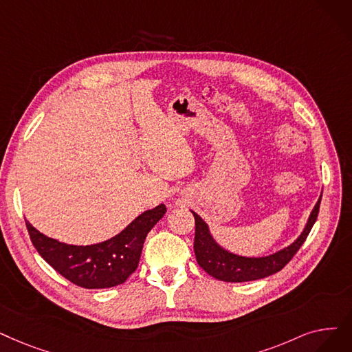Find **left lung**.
I'll list each match as a JSON object with an SVG mask.
<instances>
[{"label": "left lung", "mask_w": 352, "mask_h": 352, "mask_svg": "<svg viewBox=\"0 0 352 352\" xmlns=\"http://www.w3.org/2000/svg\"><path fill=\"white\" fill-rule=\"evenodd\" d=\"M320 198H322V194H320L319 200L316 201L314 210L311 211L309 219L307 224H305L302 233L294 243H290L289 246L272 254L257 257L241 256L220 246L211 236L208 224L198 216L197 212L191 210L195 219L194 253L197 263L200 265V267H203L210 276L223 282H249L263 279L270 276L273 273H278L290 262V258L296 254L303 241L307 240L311 228L314 227L318 217Z\"/></svg>", "instance_id": "left-lung-1"}]
</instances>
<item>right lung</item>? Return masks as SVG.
Returning <instances> with one entry per match:
<instances>
[{
	"label": "right lung",
	"mask_w": 352,
	"mask_h": 352,
	"mask_svg": "<svg viewBox=\"0 0 352 352\" xmlns=\"http://www.w3.org/2000/svg\"><path fill=\"white\" fill-rule=\"evenodd\" d=\"M166 212L164 204L140 214L116 236L87 246H76L40 233L25 221L38 254L57 273L86 289H104L124 283L136 270L144 241Z\"/></svg>",
	"instance_id": "add662e5"
}]
</instances>
